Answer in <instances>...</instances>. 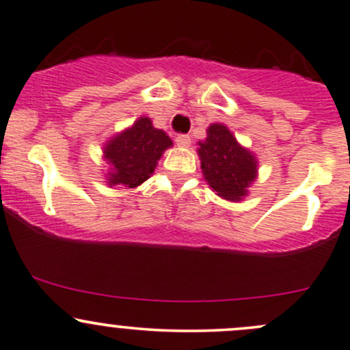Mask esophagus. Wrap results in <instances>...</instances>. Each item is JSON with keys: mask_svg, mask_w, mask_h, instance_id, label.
<instances>
[{"mask_svg": "<svg viewBox=\"0 0 350 350\" xmlns=\"http://www.w3.org/2000/svg\"><path fill=\"white\" fill-rule=\"evenodd\" d=\"M176 144L181 146V147H189L191 137L187 134H179L178 137H176Z\"/></svg>", "mask_w": 350, "mask_h": 350, "instance_id": "34e87169", "label": "esophagus"}]
</instances>
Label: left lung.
<instances>
[{"label": "left lung", "mask_w": 350, "mask_h": 350, "mask_svg": "<svg viewBox=\"0 0 350 350\" xmlns=\"http://www.w3.org/2000/svg\"><path fill=\"white\" fill-rule=\"evenodd\" d=\"M198 154L201 157L204 179L224 200H241L246 194V187L255 181V157L243 149L228 127L221 124L209 126L208 137L204 142H200Z\"/></svg>", "instance_id": "left-lung-1"}]
</instances>
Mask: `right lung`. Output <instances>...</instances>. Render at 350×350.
Masks as SVG:
<instances>
[{"label": "right lung", "mask_w": 350, "mask_h": 350, "mask_svg": "<svg viewBox=\"0 0 350 350\" xmlns=\"http://www.w3.org/2000/svg\"><path fill=\"white\" fill-rule=\"evenodd\" d=\"M169 146H172L171 139L165 132L152 127L150 119L141 117L135 120L134 126L105 146V159L112 164L109 185L135 187L144 183Z\"/></svg>", "instance_id": "right-lung-1"}]
</instances>
